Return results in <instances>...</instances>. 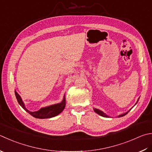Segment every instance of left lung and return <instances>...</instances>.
Wrapping results in <instances>:
<instances>
[{"instance_id":"8db88e82","label":"left lung","mask_w":152,"mask_h":152,"mask_svg":"<svg viewBox=\"0 0 152 152\" xmlns=\"http://www.w3.org/2000/svg\"><path fill=\"white\" fill-rule=\"evenodd\" d=\"M136 103H137V102H136ZM130 110H131V109H130ZM94 112H95L96 113L99 114V115H101V116H103V117H109L108 116H107V114H104V113H103L102 111L100 110H99V109H96V108H94ZM130 110H129V111H130ZM129 111H128L127 113H124V114H121V115H119L118 117H122V116H125L126 114H128V112H129Z\"/></svg>"}]
</instances>
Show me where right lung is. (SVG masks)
Returning a JSON list of instances; mask_svg holds the SVG:
<instances>
[{"label": "right lung", "mask_w": 152, "mask_h": 152, "mask_svg": "<svg viewBox=\"0 0 152 152\" xmlns=\"http://www.w3.org/2000/svg\"><path fill=\"white\" fill-rule=\"evenodd\" d=\"M15 95H16L17 101H18L19 103V104L20 105L21 107L27 112V113H28L30 114H31V116L35 117L36 118L44 119V118H52V117L58 115L59 114L61 113L65 107V96L64 95V99H63V101L60 103H58V104H55L51 106H48V107H46L42 108L38 111L31 112L28 110V109H26V108L25 107V105L22 101L20 96L19 95L18 93H17L16 91H15Z\"/></svg>", "instance_id": "right-lung-1"}]
</instances>
